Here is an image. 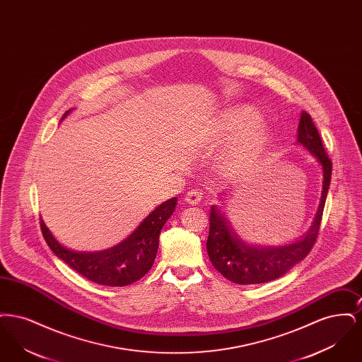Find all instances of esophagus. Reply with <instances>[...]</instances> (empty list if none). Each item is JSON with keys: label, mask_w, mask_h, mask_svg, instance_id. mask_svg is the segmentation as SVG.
<instances>
[{"label": "esophagus", "mask_w": 362, "mask_h": 362, "mask_svg": "<svg viewBox=\"0 0 362 362\" xmlns=\"http://www.w3.org/2000/svg\"><path fill=\"white\" fill-rule=\"evenodd\" d=\"M201 199H202V192L198 189H189L185 197V201L189 205H198L201 202Z\"/></svg>", "instance_id": "obj_1"}]
</instances>
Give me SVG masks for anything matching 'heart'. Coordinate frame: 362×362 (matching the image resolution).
I'll return each mask as SVG.
<instances>
[{
	"mask_svg": "<svg viewBox=\"0 0 362 362\" xmlns=\"http://www.w3.org/2000/svg\"><path fill=\"white\" fill-rule=\"evenodd\" d=\"M257 112L250 105H236L223 111L216 122L214 136L218 137H236L241 130L245 132L241 134L240 139L232 148L228 156V164L232 167L248 163L262 151V148L269 141V129L263 122L255 121Z\"/></svg>",
	"mask_w": 362,
	"mask_h": 362,
	"instance_id": "heart-1",
	"label": "heart"
}]
</instances>
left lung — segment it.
Wrapping results in <instances>:
<instances>
[{
    "label": "left lung",
    "mask_w": 362,
    "mask_h": 362,
    "mask_svg": "<svg viewBox=\"0 0 362 362\" xmlns=\"http://www.w3.org/2000/svg\"><path fill=\"white\" fill-rule=\"evenodd\" d=\"M297 142L317 160L323 171L320 204L310 230L301 239L276 247L252 244L241 239L236 233L221 207L213 205L210 209V228L206 243L209 259L217 272L235 284H264L284 276L310 254L319 235L331 182L332 163L323 148L315 123L305 111H303L300 117Z\"/></svg>",
    "instance_id": "8db88e82"
}]
</instances>
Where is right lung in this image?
I'll return each instance as SVG.
<instances>
[{
  "instance_id": "right-lung-1",
  "label": "right lung",
  "mask_w": 362,
  "mask_h": 362,
  "mask_svg": "<svg viewBox=\"0 0 362 362\" xmlns=\"http://www.w3.org/2000/svg\"><path fill=\"white\" fill-rule=\"evenodd\" d=\"M69 112L70 110L66 111L61 121H64ZM176 204V197L163 202L155 207L124 240L100 251L74 250L64 245L52 236L42 218L40 228L52 252L74 272L99 285L126 286L141 279L153 266L160 232L171 217Z\"/></svg>"
}]
</instances>
